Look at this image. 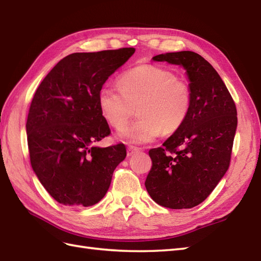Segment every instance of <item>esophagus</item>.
Returning <instances> with one entry per match:
<instances>
[{
  "label": "esophagus",
  "instance_id": "1",
  "mask_svg": "<svg viewBox=\"0 0 261 261\" xmlns=\"http://www.w3.org/2000/svg\"><path fill=\"white\" fill-rule=\"evenodd\" d=\"M138 151H139V148L133 147V145H130V147H128V149H126V154H128V156H131L135 153H137Z\"/></svg>",
  "mask_w": 261,
  "mask_h": 261
}]
</instances>
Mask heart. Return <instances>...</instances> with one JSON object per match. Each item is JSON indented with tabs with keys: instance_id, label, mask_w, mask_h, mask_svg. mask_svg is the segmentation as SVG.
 <instances>
[{
	"instance_id": "heart-1",
	"label": "heart",
	"mask_w": 261,
	"mask_h": 261,
	"mask_svg": "<svg viewBox=\"0 0 261 261\" xmlns=\"http://www.w3.org/2000/svg\"><path fill=\"white\" fill-rule=\"evenodd\" d=\"M120 89L102 87L98 92L101 116L116 129H122L135 111V122L119 132L129 143L153 141L162 132L173 133L184 124L191 107V91L170 70L153 64L131 68L119 77Z\"/></svg>"
}]
</instances>
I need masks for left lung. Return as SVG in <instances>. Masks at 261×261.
<instances>
[{
	"instance_id": "1",
	"label": "left lung",
	"mask_w": 261,
	"mask_h": 261,
	"mask_svg": "<svg viewBox=\"0 0 261 261\" xmlns=\"http://www.w3.org/2000/svg\"><path fill=\"white\" fill-rule=\"evenodd\" d=\"M152 60L186 70L191 107L184 124L162 147L149 151L152 168L144 185L162 207L193 208L228 170L238 122L236 105L214 66L198 53L171 52Z\"/></svg>"
}]
</instances>
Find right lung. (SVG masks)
<instances>
[{
  "label": "right lung",
  "mask_w": 261,
  "mask_h": 261,
  "mask_svg": "<svg viewBox=\"0 0 261 261\" xmlns=\"http://www.w3.org/2000/svg\"><path fill=\"white\" fill-rule=\"evenodd\" d=\"M133 47L63 58L41 82L30 107L27 133L36 177L59 203L90 207L106 196L114 169L126 155L119 143L95 142L110 135L98 92L135 53Z\"/></svg>",
  "instance_id": "1"
}]
</instances>
